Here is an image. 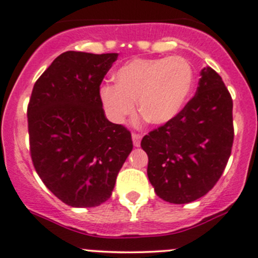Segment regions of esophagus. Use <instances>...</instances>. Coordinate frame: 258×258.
<instances>
[{
  "mask_svg": "<svg viewBox=\"0 0 258 258\" xmlns=\"http://www.w3.org/2000/svg\"><path fill=\"white\" fill-rule=\"evenodd\" d=\"M132 139H133V144H134L135 148H139L140 143H141V135L133 133V134H132Z\"/></svg>",
  "mask_w": 258,
  "mask_h": 258,
  "instance_id": "obj_1",
  "label": "esophagus"
}]
</instances>
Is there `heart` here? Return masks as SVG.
Returning a JSON list of instances; mask_svg holds the SVG:
<instances>
[{
  "label": "heart",
  "instance_id": "heart-1",
  "mask_svg": "<svg viewBox=\"0 0 258 258\" xmlns=\"http://www.w3.org/2000/svg\"><path fill=\"white\" fill-rule=\"evenodd\" d=\"M113 77L115 86H102L99 98L114 123H123L135 112V101L146 121L168 123L182 112L195 85L192 66L181 56L135 57Z\"/></svg>",
  "mask_w": 258,
  "mask_h": 258
}]
</instances>
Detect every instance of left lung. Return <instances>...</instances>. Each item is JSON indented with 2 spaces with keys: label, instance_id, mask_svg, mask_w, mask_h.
<instances>
[{
  "label": "left lung",
  "instance_id": "left-lung-1",
  "mask_svg": "<svg viewBox=\"0 0 258 258\" xmlns=\"http://www.w3.org/2000/svg\"><path fill=\"white\" fill-rule=\"evenodd\" d=\"M232 141L231 96L221 77L207 66L196 96L182 112L141 140L155 193L173 204L206 196L225 170Z\"/></svg>",
  "mask_w": 258,
  "mask_h": 258
}]
</instances>
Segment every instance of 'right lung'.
<instances>
[{
  "instance_id": "obj_1",
  "label": "right lung",
  "mask_w": 258,
  "mask_h": 258,
  "mask_svg": "<svg viewBox=\"0 0 258 258\" xmlns=\"http://www.w3.org/2000/svg\"><path fill=\"white\" fill-rule=\"evenodd\" d=\"M117 59V52H62L33 87L27 113L33 165L68 206L104 203L133 150L130 132L108 120L99 98Z\"/></svg>"
}]
</instances>
